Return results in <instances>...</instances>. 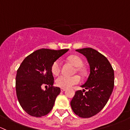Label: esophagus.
<instances>
[{
  "instance_id": "obj_1",
  "label": "esophagus",
  "mask_w": 130,
  "mask_h": 130,
  "mask_svg": "<svg viewBox=\"0 0 130 130\" xmlns=\"http://www.w3.org/2000/svg\"><path fill=\"white\" fill-rule=\"evenodd\" d=\"M65 90H66V89H65V88H61L60 89L61 92H63V91H65Z\"/></svg>"
}]
</instances>
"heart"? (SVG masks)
<instances>
[{
    "mask_svg": "<svg viewBox=\"0 0 130 130\" xmlns=\"http://www.w3.org/2000/svg\"><path fill=\"white\" fill-rule=\"evenodd\" d=\"M68 60L73 65L76 67V71L80 73H83L84 70L81 68L83 64V60L80 57L76 55H72L69 57ZM61 70L60 62L59 60H56L52 64L51 71L52 74L54 75H57ZM80 82V78L78 75H74L72 76H67L65 75H60L55 80V84L58 87L61 88H70L74 85H77Z\"/></svg>",
    "mask_w": 130,
    "mask_h": 130,
    "instance_id": "obj_1",
    "label": "heart"
}]
</instances>
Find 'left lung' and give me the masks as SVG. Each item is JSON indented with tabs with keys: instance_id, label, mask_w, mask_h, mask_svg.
I'll return each mask as SVG.
<instances>
[{
	"instance_id": "obj_1",
	"label": "left lung",
	"mask_w": 130,
	"mask_h": 130,
	"mask_svg": "<svg viewBox=\"0 0 130 130\" xmlns=\"http://www.w3.org/2000/svg\"><path fill=\"white\" fill-rule=\"evenodd\" d=\"M85 55L90 67V74L83 89L77 91L70 102L73 111L82 118H89L101 110L109 101L114 87V71L104 55L92 48L76 50Z\"/></svg>"
}]
</instances>
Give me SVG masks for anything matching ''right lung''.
Segmentation results:
<instances>
[{
  "label": "right lung",
  "mask_w": 130,
  "mask_h": 130,
  "mask_svg": "<svg viewBox=\"0 0 130 130\" xmlns=\"http://www.w3.org/2000/svg\"><path fill=\"white\" fill-rule=\"evenodd\" d=\"M68 49L37 50L27 56L17 72L16 92L23 109L31 116L41 117L53 108L60 89L54 87L52 64ZM47 85L45 91L42 86Z\"/></svg>",
  "instance_id": "1"
}]
</instances>
